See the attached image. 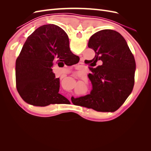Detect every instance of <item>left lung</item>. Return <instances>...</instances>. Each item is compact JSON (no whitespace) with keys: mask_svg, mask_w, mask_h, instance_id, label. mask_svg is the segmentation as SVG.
I'll return each instance as SVG.
<instances>
[{"mask_svg":"<svg viewBox=\"0 0 151 151\" xmlns=\"http://www.w3.org/2000/svg\"><path fill=\"white\" fill-rule=\"evenodd\" d=\"M88 47L95 57L90 60L92 72L89 78L93 85L90 94L71 98L72 103L97 111L113 112L131 94L134 86L135 62L125 38L112 29H103L91 36ZM98 61L102 64L96 68ZM90 76H89V75Z\"/></svg>","mask_w":151,"mask_h":151,"instance_id":"1","label":"left lung"}]
</instances>
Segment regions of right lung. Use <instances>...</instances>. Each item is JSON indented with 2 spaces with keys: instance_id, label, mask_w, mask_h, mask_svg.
<instances>
[{
  "instance_id": "obj_1",
  "label": "right lung",
  "mask_w": 151,
  "mask_h": 151,
  "mask_svg": "<svg viewBox=\"0 0 151 151\" xmlns=\"http://www.w3.org/2000/svg\"><path fill=\"white\" fill-rule=\"evenodd\" d=\"M57 60L72 65L79 57L70 51L61 28L51 24L39 27L27 38L16 62V88L25 102L46 106L68 101L58 93L60 79L51 68Z\"/></svg>"
}]
</instances>
